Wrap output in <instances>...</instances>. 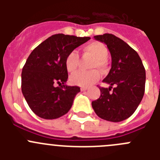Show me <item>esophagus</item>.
<instances>
[{
  "label": "esophagus",
  "mask_w": 160,
  "mask_h": 160,
  "mask_svg": "<svg viewBox=\"0 0 160 160\" xmlns=\"http://www.w3.org/2000/svg\"><path fill=\"white\" fill-rule=\"evenodd\" d=\"M88 90V88L87 87H81V90L82 91H85V90Z\"/></svg>",
  "instance_id": "esophagus-1"
}]
</instances>
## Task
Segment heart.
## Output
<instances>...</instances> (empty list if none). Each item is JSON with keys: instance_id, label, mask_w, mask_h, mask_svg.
Returning <instances> with one entry per match:
<instances>
[{"instance_id": "b5f03b06", "label": "heart", "mask_w": 160, "mask_h": 160, "mask_svg": "<svg viewBox=\"0 0 160 160\" xmlns=\"http://www.w3.org/2000/svg\"><path fill=\"white\" fill-rule=\"evenodd\" d=\"M85 53L94 58L90 68L99 69L104 71L107 68V60L108 58L109 50L107 46L99 42H93L87 44L83 48ZM79 63L78 53L75 50H72L68 53L65 61V65L68 72L73 73L78 69ZM100 73L96 70L90 71H78L73 73L70 77V81L73 84L80 87H90L99 79Z\"/></svg>"}]
</instances>
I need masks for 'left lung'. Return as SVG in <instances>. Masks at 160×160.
I'll list each match as a JSON object with an SVG mask.
<instances>
[{
    "instance_id": "obj_1",
    "label": "left lung",
    "mask_w": 160,
    "mask_h": 160,
    "mask_svg": "<svg viewBox=\"0 0 160 160\" xmlns=\"http://www.w3.org/2000/svg\"><path fill=\"white\" fill-rule=\"evenodd\" d=\"M111 55V69L103 79L109 88L99 87L100 97L92 102L98 116L111 122H121L136 111L145 92L146 71L138 53L122 39L111 33L97 35Z\"/></svg>"
}]
</instances>
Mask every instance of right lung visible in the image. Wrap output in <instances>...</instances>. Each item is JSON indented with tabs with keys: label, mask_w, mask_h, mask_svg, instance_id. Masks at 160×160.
<instances>
[{
	"label": "right lung",
	"mask_w": 160,
	"mask_h": 160,
	"mask_svg": "<svg viewBox=\"0 0 160 160\" xmlns=\"http://www.w3.org/2000/svg\"><path fill=\"white\" fill-rule=\"evenodd\" d=\"M90 39L58 33L49 37L30 53L22 69V91L38 116L55 119L70 111L80 87L65 85L68 78L65 61L70 51Z\"/></svg>",
	"instance_id": "1"
}]
</instances>
